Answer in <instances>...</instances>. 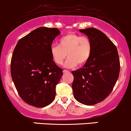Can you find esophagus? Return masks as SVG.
Segmentation results:
<instances>
[{
  "label": "esophagus",
  "mask_w": 131,
  "mask_h": 131,
  "mask_svg": "<svg viewBox=\"0 0 131 131\" xmlns=\"http://www.w3.org/2000/svg\"><path fill=\"white\" fill-rule=\"evenodd\" d=\"M69 71H67V70H63V73L64 74H66V73H68Z\"/></svg>",
  "instance_id": "obj_1"
}]
</instances>
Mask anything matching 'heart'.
I'll list each match as a JSON object with an SVG mask.
<instances>
[{
  "instance_id": "heart-1",
  "label": "heart",
  "mask_w": 131,
  "mask_h": 131,
  "mask_svg": "<svg viewBox=\"0 0 131 131\" xmlns=\"http://www.w3.org/2000/svg\"><path fill=\"white\" fill-rule=\"evenodd\" d=\"M50 55L57 65L64 64L66 68H74L78 64L82 66L90 59L92 53V43L90 38L75 33H69L59 40V45L50 47Z\"/></svg>"
}]
</instances>
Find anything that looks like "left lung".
I'll use <instances>...</instances> for the list:
<instances>
[{"instance_id":"1","label":"left lung","mask_w":131,"mask_h":131,"mask_svg":"<svg viewBox=\"0 0 131 131\" xmlns=\"http://www.w3.org/2000/svg\"><path fill=\"white\" fill-rule=\"evenodd\" d=\"M92 43V53L82 68L72 71L74 97L86 105L100 103L110 94L119 76L120 60L115 45L94 28L79 29Z\"/></svg>"}]
</instances>
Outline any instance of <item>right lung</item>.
I'll return each mask as SVG.
<instances>
[{"label": "right lung", "instance_id": "obj_1", "mask_svg": "<svg viewBox=\"0 0 131 131\" xmlns=\"http://www.w3.org/2000/svg\"><path fill=\"white\" fill-rule=\"evenodd\" d=\"M60 33L57 28L40 27L19 40L13 52L10 74L23 100L42 108L56 97V85L62 76V69L50 55L53 40Z\"/></svg>", "mask_w": 131, "mask_h": 131}]
</instances>
